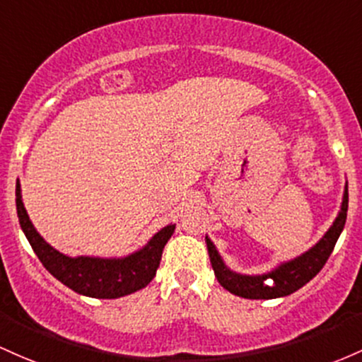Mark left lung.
<instances>
[{
    "mask_svg": "<svg viewBox=\"0 0 362 362\" xmlns=\"http://www.w3.org/2000/svg\"><path fill=\"white\" fill-rule=\"evenodd\" d=\"M347 208L349 187L347 182H345L340 211L333 220L332 226L325 232V235L305 252L299 254L293 259L281 261L269 272L257 273V275H247V273L230 269L223 257H221V254L218 252L216 245L206 235V245H208L209 261H211L214 269V276L220 281L221 287L233 293V296L244 297V299H276V297L291 296V293L299 291L300 287H304L309 280H313L327 263L345 226Z\"/></svg>",
    "mask_w": 362,
    "mask_h": 362,
    "instance_id": "obj_1",
    "label": "left lung"
}]
</instances>
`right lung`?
I'll list each match as a JSON object with an SVG mask.
<instances>
[{"instance_id": "obj_1", "label": "right lung", "mask_w": 362, "mask_h": 362, "mask_svg": "<svg viewBox=\"0 0 362 362\" xmlns=\"http://www.w3.org/2000/svg\"><path fill=\"white\" fill-rule=\"evenodd\" d=\"M15 196H17L20 226L39 261L63 285L81 296L94 297V299H118L144 288L156 275L163 249L175 232L173 223L163 226L141 249L122 257H71L54 249L35 230L23 206L22 187L18 180Z\"/></svg>"}]
</instances>
